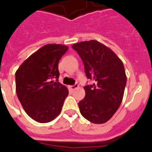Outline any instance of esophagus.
<instances>
[{
    "label": "esophagus",
    "instance_id": "obj_1",
    "mask_svg": "<svg viewBox=\"0 0 152 152\" xmlns=\"http://www.w3.org/2000/svg\"><path fill=\"white\" fill-rule=\"evenodd\" d=\"M78 87H79V85H77V84H75V85H71V86H69V88L71 89V91H74V90H75V89H77Z\"/></svg>",
    "mask_w": 152,
    "mask_h": 152
}]
</instances>
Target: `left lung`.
<instances>
[{"instance_id":"8db88e82","label":"left lung","mask_w":152,"mask_h":152,"mask_svg":"<svg viewBox=\"0 0 152 152\" xmlns=\"http://www.w3.org/2000/svg\"><path fill=\"white\" fill-rule=\"evenodd\" d=\"M72 48L81 57L87 77L94 81L84 87L80 112L94 124L107 122L122 102L127 82L124 64L113 50L95 40L74 44Z\"/></svg>"}]
</instances>
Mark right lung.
<instances>
[{"instance_id":"add662e5","label":"right lung","mask_w":152,"mask_h":152,"mask_svg":"<svg viewBox=\"0 0 152 152\" xmlns=\"http://www.w3.org/2000/svg\"><path fill=\"white\" fill-rule=\"evenodd\" d=\"M67 50L65 45H45L27 58L15 73L18 99L26 113L37 122L54 120L68 95L67 87L58 82V63Z\"/></svg>"}]
</instances>
